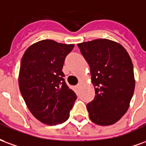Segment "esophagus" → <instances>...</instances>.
Returning <instances> with one entry per match:
<instances>
[{
  "label": "esophagus",
  "mask_w": 146,
  "mask_h": 146,
  "mask_svg": "<svg viewBox=\"0 0 146 146\" xmlns=\"http://www.w3.org/2000/svg\"><path fill=\"white\" fill-rule=\"evenodd\" d=\"M80 86H81L80 84H78L77 86H75V89H79V88H80Z\"/></svg>",
  "instance_id": "esophagus-1"
}]
</instances>
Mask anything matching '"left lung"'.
<instances>
[{
    "label": "left lung",
    "instance_id": "obj_1",
    "mask_svg": "<svg viewBox=\"0 0 146 146\" xmlns=\"http://www.w3.org/2000/svg\"><path fill=\"white\" fill-rule=\"evenodd\" d=\"M89 64L95 87L87 104L90 120L102 126L115 124L129 108L135 86L131 59L123 46L107 39L78 44Z\"/></svg>",
    "mask_w": 146,
    "mask_h": 146
}]
</instances>
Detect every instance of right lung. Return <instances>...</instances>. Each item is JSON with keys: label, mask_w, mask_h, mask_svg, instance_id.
I'll use <instances>...</instances> for the list:
<instances>
[{"label": "right lung", "mask_w": 146, "mask_h": 146, "mask_svg": "<svg viewBox=\"0 0 146 146\" xmlns=\"http://www.w3.org/2000/svg\"><path fill=\"white\" fill-rule=\"evenodd\" d=\"M74 44L43 39L29 46L20 64L19 86L31 113L47 125L66 121L77 96L66 85L62 68Z\"/></svg>", "instance_id": "right-lung-1"}]
</instances>
